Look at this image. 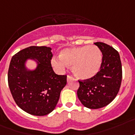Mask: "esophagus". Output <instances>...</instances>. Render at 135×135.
Here are the masks:
<instances>
[{
    "mask_svg": "<svg viewBox=\"0 0 135 135\" xmlns=\"http://www.w3.org/2000/svg\"><path fill=\"white\" fill-rule=\"evenodd\" d=\"M73 78V77L72 76H71V75H67V81H69V80H71V79Z\"/></svg>",
    "mask_w": 135,
    "mask_h": 135,
    "instance_id": "obj_1",
    "label": "esophagus"
}]
</instances>
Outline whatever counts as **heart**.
<instances>
[{
  "instance_id": "heart-1",
  "label": "heart",
  "mask_w": 135,
  "mask_h": 135,
  "mask_svg": "<svg viewBox=\"0 0 135 135\" xmlns=\"http://www.w3.org/2000/svg\"><path fill=\"white\" fill-rule=\"evenodd\" d=\"M51 64L60 72H63L67 65L72 66V71L76 77L88 80L100 71L102 53L94 45L66 49L61 51L60 57L52 58Z\"/></svg>"
}]
</instances>
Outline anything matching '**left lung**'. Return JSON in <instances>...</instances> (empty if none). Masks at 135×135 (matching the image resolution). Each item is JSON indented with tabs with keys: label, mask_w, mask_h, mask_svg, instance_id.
I'll return each instance as SVG.
<instances>
[{
	"label": "left lung",
	"mask_w": 135,
	"mask_h": 135,
	"mask_svg": "<svg viewBox=\"0 0 135 135\" xmlns=\"http://www.w3.org/2000/svg\"><path fill=\"white\" fill-rule=\"evenodd\" d=\"M103 54L100 71L94 78L79 81L77 95L81 103L89 109L107 105L117 96L122 80L120 55L114 48L103 42L94 43Z\"/></svg>",
	"instance_id": "8db88e82"
}]
</instances>
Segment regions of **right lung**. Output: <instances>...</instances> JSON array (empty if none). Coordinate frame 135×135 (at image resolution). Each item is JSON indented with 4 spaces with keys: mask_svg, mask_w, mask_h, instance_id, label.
<instances>
[{
    "mask_svg": "<svg viewBox=\"0 0 135 135\" xmlns=\"http://www.w3.org/2000/svg\"><path fill=\"white\" fill-rule=\"evenodd\" d=\"M51 48L30 46L12 57L8 70V85L16 105L30 114L44 116L55 108L66 75H57L50 60ZM34 60L37 67L30 70L25 63Z\"/></svg>",
    "mask_w": 135,
    "mask_h": 135,
    "instance_id": "add662e5",
    "label": "right lung"
}]
</instances>
